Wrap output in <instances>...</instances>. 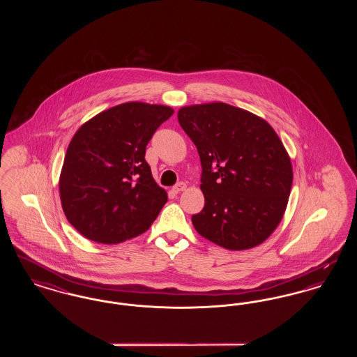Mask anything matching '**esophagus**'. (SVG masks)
Returning a JSON list of instances; mask_svg holds the SVG:
<instances>
[{
    "instance_id": "obj_1",
    "label": "esophagus",
    "mask_w": 357,
    "mask_h": 357,
    "mask_svg": "<svg viewBox=\"0 0 357 357\" xmlns=\"http://www.w3.org/2000/svg\"><path fill=\"white\" fill-rule=\"evenodd\" d=\"M186 187L187 186L185 185V183H182V182H181V183H178L176 186L172 187V191H174L175 194H179V192L185 191V190H186Z\"/></svg>"
}]
</instances>
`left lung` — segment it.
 I'll return each mask as SVG.
<instances>
[{"instance_id": "obj_1", "label": "left lung", "mask_w": 357, "mask_h": 357, "mask_svg": "<svg viewBox=\"0 0 357 357\" xmlns=\"http://www.w3.org/2000/svg\"><path fill=\"white\" fill-rule=\"evenodd\" d=\"M178 121L202 165L204 207L191 218L195 230L229 250L265 242L285 214L293 182L288 151L272 126L221 102L182 107Z\"/></svg>"}]
</instances>
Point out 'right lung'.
<instances>
[{"instance_id":"right-lung-1","label":"right lung","mask_w":357,"mask_h":357,"mask_svg":"<svg viewBox=\"0 0 357 357\" xmlns=\"http://www.w3.org/2000/svg\"><path fill=\"white\" fill-rule=\"evenodd\" d=\"M174 109L128 102L105 109L76 131L59 179L69 223L85 238L119 243L147 231L167 202L144 159L146 146Z\"/></svg>"}]
</instances>
